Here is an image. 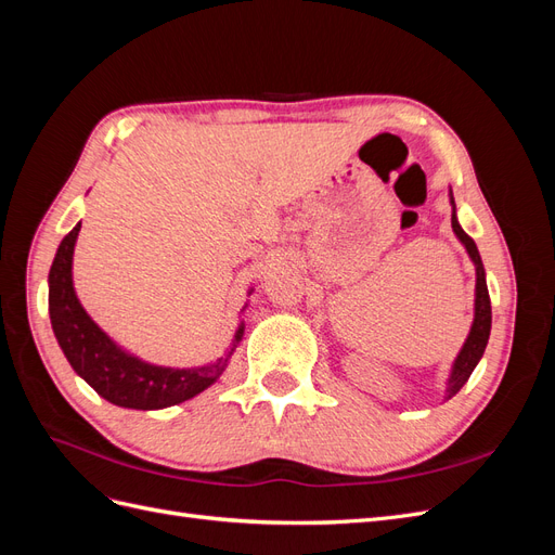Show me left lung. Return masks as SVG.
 Wrapping results in <instances>:
<instances>
[{"instance_id": "8db88e82", "label": "left lung", "mask_w": 555, "mask_h": 555, "mask_svg": "<svg viewBox=\"0 0 555 555\" xmlns=\"http://www.w3.org/2000/svg\"><path fill=\"white\" fill-rule=\"evenodd\" d=\"M449 201H451V229L456 233V238L465 245L469 259L475 263V273H477V284H475V322L469 326L467 340L463 343L456 361L451 365V373L447 379V391H444V400L456 396L463 384L473 375V371L477 367L479 359L483 357V349L489 345V335H491V296H489V287H486V271L483 263L479 257V249L475 245V241L467 236V233L461 229L459 217H456V204H453V194L449 192Z\"/></svg>"}]
</instances>
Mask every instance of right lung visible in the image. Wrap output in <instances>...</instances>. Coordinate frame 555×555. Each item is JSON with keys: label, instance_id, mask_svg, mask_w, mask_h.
Returning a JSON list of instances; mask_svg holds the SVG:
<instances>
[{"label": "right lung", "instance_id": "right-lung-1", "mask_svg": "<svg viewBox=\"0 0 555 555\" xmlns=\"http://www.w3.org/2000/svg\"><path fill=\"white\" fill-rule=\"evenodd\" d=\"M80 222L62 238L48 273V312L55 338L76 375L117 408L164 410L190 400L212 386L243 340L245 324L233 333L224 357L196 367H166L129 354L111 335L99 328L80 306L74 289V247Z\"/></svg>", "mask_w": 555, "mask_h": 555}]
</instances>
